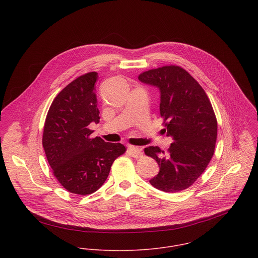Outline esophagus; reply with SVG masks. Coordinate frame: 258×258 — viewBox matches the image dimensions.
Listing matches in <instances>:
<instances>
[{"mask_svg":"<svg viewBox=\"0 0 258 258\" xmlns=\"http://www.w3.org/2000/svg\"><path fill=\"white\" fill-rule=\"evenodd\" d=\"M128 154L132 156L133 158H140L142 157L143 153L140 148L135 147V146H128Z\"/></svg>","mask_w":258,"mask_h":258,"instance_id":"34e87169","label":"esophagus"}]
</instances>
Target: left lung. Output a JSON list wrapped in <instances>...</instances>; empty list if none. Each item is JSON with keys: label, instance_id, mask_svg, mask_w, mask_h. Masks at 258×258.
I'll return each mask as SVG.
<instances>
[{"label": "left lung", "instance_id": "left-lung-1", "mask_svg": "<svg viewBox=\"0 0 258 258\" xmlns=\"http://www.w3.org/2000/svg\"><path fill=\"white\" fill-rule=\"evenodd\" d=\"M138 78L160 89L164 130L174 140L166 154L157 146L145 148V154L160 167L150 184L166 192L185 189L204 173L214 156L218 121L212 103L200 83L181 67L150 70Z\"/></svg>", "mask_w": 258, "mask_h": 258}]
</instances>
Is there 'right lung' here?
Masks as SVG:
<instances>
[{"instance_id":"obj_1","label":"right lung","mask_w":258,"mask_h":258,"mask_svg":"<svg viewBox=\"0 0 258 258\" xmlns=\"http://www.w3.org/2000/svg\"><path fill=\"white\" fill-rule=\"evenodd\" d=\"M97 73L83 74L53 99L43 127L42 146L53 176L70 192L86 196L106 181L115 159L126 152L120 143L91 138L99 122L95 94Z\"/></svg>"}]
</instances>
